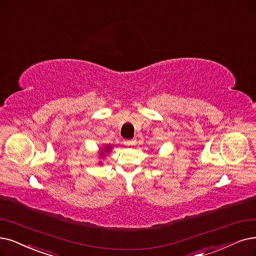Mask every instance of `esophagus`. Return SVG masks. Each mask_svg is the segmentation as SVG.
<instances>
[{"instance_id": "obj_1", "label": "esophagus", "mask_w": 256, "mask_h": 256, "mask_svg": "<svg viewBox=\"0 0 256 256\" xmlns=\"http://www.w3.org/2000/svg\"><path fill=\"white\" fill-rule=\"evenodd\" d=\"M124 144L126 146H132L136 144V140H124Z\"/></svg>"}]
</instances>
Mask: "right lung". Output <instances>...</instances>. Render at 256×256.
<instances>
[{
    "label": "right lung",
    "instance_id": "obj_1",
    "mask_svg": "<svg viewBox=\"0 0 256 256\" xmlns=\"http://www.w3.org/2000/svg\"><path fill=\"white\" fill-rule=\"evenodd\" d=\"M105 149H106V150H105V151H104V152H106V151H109V149H110V147H106V148H105ZM104 152H103V153H102V154H100V156H104Z\"/></svg>",
    "mask_w": 256,
    "mask_h": 256
}]
</instances>
